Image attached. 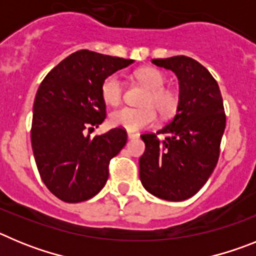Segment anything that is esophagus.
I'll list each match as a JSON object with an SVG mask.
<instances>
[{"label":"esophagus","mask_w":256,"mask_h":256,"mask_svg":"<svg viewBox=\"0 0 256 256\" xmlns=\"http://www.w3.org/2000/svg\"><path fill=\"white\" fill-rule=\"evenodd\" d=\"M134 138H138V134H137V133L128 132V140H134Z\"/></svg>","instance_id":"34e87169"}]
</instances>
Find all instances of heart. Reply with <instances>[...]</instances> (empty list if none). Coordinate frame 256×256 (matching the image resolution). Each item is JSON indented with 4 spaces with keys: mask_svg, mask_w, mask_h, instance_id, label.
Listing matches in <instances>:
<instances>
[{
    "mask_svg": "<svg viewBox=\"0 0 256 256\" xmlns=\"http://www.w3.org/2000/svg\"><path fill=\"white\" fill-rule=\"evenodd\" d=\"M136 78L148 91L144 98V108H116L110 112L108 120L114 126L124 128L126 132H138L148 128L156 120L154 108L162 116H169L177 110L178 96L169 88H165L166 76L162 72L155 68H144L136 73ZM101 96L108 105H118L123 97V82L119 74L106 76L101 84Z\"/></svg>",
    "mask_w": 256,
    "mask_h": 256,
    "instance_id": "heart-1",
    "label": "heart"
}]
</instances>
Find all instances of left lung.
I'll list each match as a JSON object with an SVG mask.
<instances>
[{
	"mask_svg": "<svg viewBox=\"0 0 256 256\" xmlns=\"http://www.w3.org/2000/svg\"><path fill=\"white\" fill-rule=\"evenodd\" d=\"M172 70L180 83L177 114L154 133L142 134L144 152L140 158V180L151 195L168 201H183L204 186L219 158L226 128L220 90L209 70L187 56L151 60Z\"/></svg>",
	"mask_w": 256,
	"mask_h": 256,
	"instance_id": "left-lung-1",
	"label": "left lung"
}]
</instances>
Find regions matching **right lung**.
<instances>
[{"mask_svg": "<svg viewBox=\"0 0 256 256\" xmlns=\"http://www.w3.org/2000/svg\"><path fill=\"white\" fill-rule=\"evenodd\" d=\"M134 60L80 50L61 61L40 83L32 120V148L47 188L65 202L96 196L108 178V162L126 144L114 128L91 138L87 130L106 118L101 84Z\"/></svg>", "mask_w": 256, "mask_h": 256, "instance_id": "obj_1", "label": "right lung"}]
</instances>
